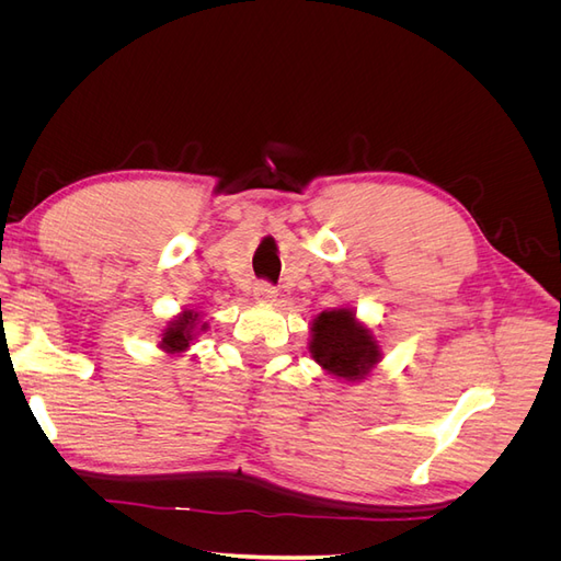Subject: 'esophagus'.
<instances>
[{
    "instance_id": "esophagus-1",
    "label": "esophagus",
    "mask_w": 561,
    "mask_h": 561,
    "mask_svg": "<svg viewBox=\"0 0 561 561\" xmlns=\"http://www.w3.org/2000/svg\"><path fill=\"white\" fill-rule=\"evenodd\" d=\"M252 295H254V299H257L260 304H274L278 299V290H276L274 285H268V283H257V285H254Z\"/></svg>"
}]
</instances>
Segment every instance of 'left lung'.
Returning <instances> with one entry per match:
<instances>
[{"label":"left lung","instance_id":"8db88e82","mask_svg":"<svg viewBox=\"0 0 561 561\" xmlns=\"http://www.w3.org/2000/svg\"><path fill=\"white\" fill-rule=\"evenodd\" d=\"M309 332L311 358L334 379L363 381L383 358L375 332L360 322L351 307L318 313Z\"/></svg>","mask_w":561,"mask_h":561}]
</instances>
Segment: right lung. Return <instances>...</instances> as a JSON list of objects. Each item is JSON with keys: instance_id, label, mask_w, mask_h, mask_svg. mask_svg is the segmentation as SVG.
Wrapping results in <instances>:
<instances>
[{"instance_id": "right-lung-1", "label": "right lung", "mask_w": 561, "mask_h": 561, "mask_svg": "<svg viewBox=\"0 0 561 561\" xmlns=\"http://www.w3.org/2000/svg\"><path fill=\"white\" fill-rule=\"evenodd\" d=\"M210 325L203 320V313L196 309H184L178 316L165 322V328L159 334V348L168 355H182L190 351L201 332H206Z\"/></svg>"}]
</instances>
